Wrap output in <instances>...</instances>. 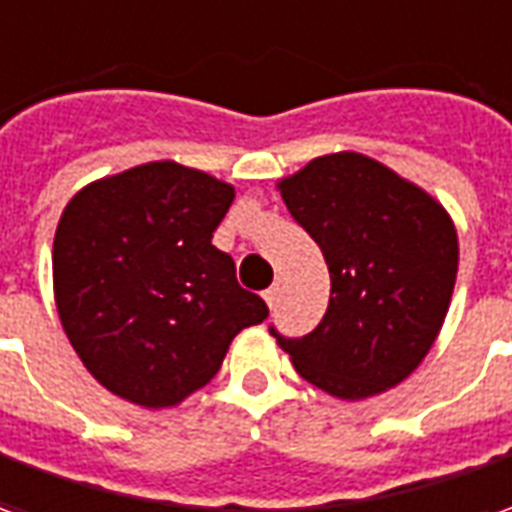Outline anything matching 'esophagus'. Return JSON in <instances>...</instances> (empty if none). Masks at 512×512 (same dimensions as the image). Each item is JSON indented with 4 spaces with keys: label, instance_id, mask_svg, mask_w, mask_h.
I'll return each mask as SVG.
<instances>
[{
    "label": "esophagus",
    "instance_id": "obj_1",
    "mask_svg": "<svg viewBox=\"0 0 512 512\" xmlns=\"http://www.w3.org/2000/svg\"><path fill=\"white\" fill-rule=\"evenodd\" d=\"M280 291H282V282L277 280V282H274V285H271V288H268L266 293H263V296H266L268 307H274V305H277V302H280Z\"/></svg>",
    "mask_w": 512,
    "mask_h": 512
}]
</instances>
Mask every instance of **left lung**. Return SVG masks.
Wrapping results in <instances>:
<instances>
[{
  "instance_id": "8db88e82",
  "label": "left lung",
  "mask_w": 512,
  "mask_h": 512,
  "mask_svg": "<svg viewBox=\"0 0 512 512\" xmlns=\"http://www.w3.org/2000/svg\"><path fill=\"white\" fill-rule=\"evenodd\" d=\"M288 213L321 246L330 305L313 332L268 327L293 368L338 399L399 385L441 332L457 277V232L430 194L357 152L310 160L280 182Z\"/></svg>"
}]
</instances>
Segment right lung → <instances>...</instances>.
<instances>
[{
    "instance_id": "right-lung-1",
    "label": "right lung",
    "mask_w": 512,
    "mask_h": 512,
    "mask_svg": "<svg viewBox=\"0 0 512 512\" xmlns=\"http://www.w3.org/2000/svg\"><path fill=\"white\" fill-rule=\"evenodd\" d=\"M235 191L171 160L91 182L55 232L63 330L107 391L171 407L219 374L232 338L268 316L213 232Z\"/></svg>"
}]
</instances>
